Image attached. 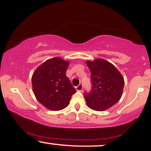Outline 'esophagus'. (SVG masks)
Returning <instances> with one entry per match:
<instances>
[{
  "instance_id": "obj_1",
  "label": "esophagus",
  "mask_w": 151,
  "mask_h": 151,
  "mask_svg": "<svg viewBox=\"0 0 151 151\" xmlns=\"http://www.w3.org/2000/svg\"><path fill=\"white\" fill-rule=\"evenodd\" d=\"M76 90H77V91H83V85L81 84V83L78 85L77 86H76Z\"/></svg>"
}]
</instances>
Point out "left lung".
Instances as JSON below:
<instances>
[{
    "mask_svg": "<svg viewBox=\"0 0 151 151\" xmlns=\"http://www.w3.org/2000/svg\"><path fill=\"white\" fill-rule=\"evenodd\" d=\"M91 71V90L84 92L87 105L92 110L103 111L120 99L124 78L117 69L103 59L86 62Z\"/></svg>",
    "mask_w": 151,
    "mask_h": 151,
    "instance_id": "left-lung-1",
    "label": "left lung"
}]
</instances>
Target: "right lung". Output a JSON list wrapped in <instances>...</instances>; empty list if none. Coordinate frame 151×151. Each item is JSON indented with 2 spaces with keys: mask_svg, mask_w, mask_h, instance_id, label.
Masks as SVG:
<instances>
[{
  "mask_svg": "<svg viewBox=\"0 0 151 151\" xmlns=\"http://www.w3.org/2000/svg\"><path fill=\"white\" fill-rule=\"evenodd\" d=\"M68 61L60 58L49 59L35 70L32 87L36 99L50 110H60L68 106L75 88L67 77Z\"/></svg>",
  "mask_w": 151,
  "mask_h": 151,
  "instance_id": "obj_1",
  "label": "right lung"
}]
</instances>
